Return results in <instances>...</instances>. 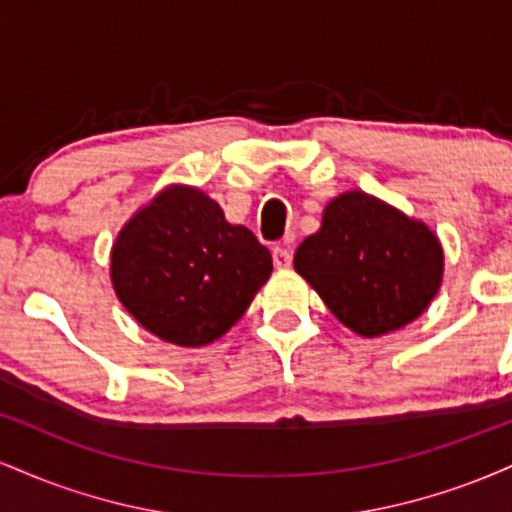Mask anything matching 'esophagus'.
Here are the masks:
<instances>
[{"instance_id":"34e87169","label":"esophagus","mask_w":512,"mask_h":512,"mask_svg":"<svg viewBox=\"0 0 512 512\" xmlns=\"http://www.w3.org/2000/svg\"><path fill=\"white\" fill-rule=\"evenodd\" d=\"M272 257H274V264L279 269L291 267V262H293V252H291V248H286V245H276Z\"/></svg>"}]
</instances>
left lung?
<instances>
[{
    "instance_id": "1",
    "label": "left lung",
    "mask_w": 512,
    "mask_h": 512,
    "mask_svg": "<svg viewBox=\"0 0 512 512\" xmlns=\"http://www.w3.org/2000/svg\"><path fill=\"white\" fill-rule=\"evenodd\" d=\"M293 264L334 317L361 337L416 320L443 279L438 238L366 192L332 199L320 231L298 245Z\"/></svg>"
}]
</instances>
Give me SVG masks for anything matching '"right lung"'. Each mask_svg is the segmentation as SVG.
Segmentation results:
<instances>
[{
    "mask_svg": "<svg viewBox=\"0 0 512 512\" xmlns=\"http://www.w3.org/2000/svg\"><path fill=\"white\" fill-rule=\"evenodd\" d=\"M110 274L139 325L170 344L204 346L243 317L272 255L214 199L175 185L122 228Z\"/></svg>",
    "mask_w": 512,
    "mask_h": 512,
    "instance_id": "right-lung-1",
    "label": "right lung"
}]
</instances>
